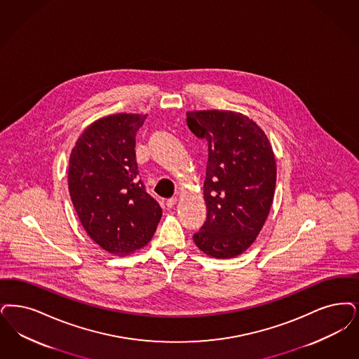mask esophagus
I'll list each match as a JSON object with an SVG mask.
<instances>
[{"label":"esophagus","mask_w":359,"mask_h":359,"mask_svg":"<svg viewBox=\"0 0 359 359\" xmlns=\"http://www.w3.org/2000/svg\"><path fill=\"white\" fill-rule=\"evenodd\" d=\"M176 203H177V199H176V198H171V199H168V201H165V205H167L168 208H172V207H175Z\"/></svg>","instance_id":"obj_1"}]
</instances>
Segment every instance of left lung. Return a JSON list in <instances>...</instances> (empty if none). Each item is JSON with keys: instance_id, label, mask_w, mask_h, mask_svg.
Wrapping results in <instances>:
<instances>
[{"instance_id": "left-lung-1", "label": "left lung", "mask_w": 359, "mask_h": 359, "mask_svg": "<svg viewBox=\"0 0 359 359\" xmlns=\"http://www.w3.org/2000/svg\"><path fill=\"white\" fill-rule=\"evenodd\" d=\"M187 126L208 143L207 220L194 242L212 258L238 257L255 242L273 204V147L255 121L231 111L187 112Z\"/></svg>"}]
</instances>
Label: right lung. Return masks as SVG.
Returning <instances> with one entry per match:
<instances>
[{
	"label": "right lung",
	"mask_w": 359,
	"mask_h": 359,
	"mask_svg": "<svg viewBox=\"0 0 359 359\" xmlns=\"http://www.w3.org/2000/svg\"><path fill=\"white\" fill-rule=\"evenodd\" d=\"M145 118L102 117L83 132L69 158V194L83 227L101 248L120 257L143 248L163 214L137 180L136 133Z\"/></svg>",
	"instance_id": "right-lung-1"
}]
</instances>
